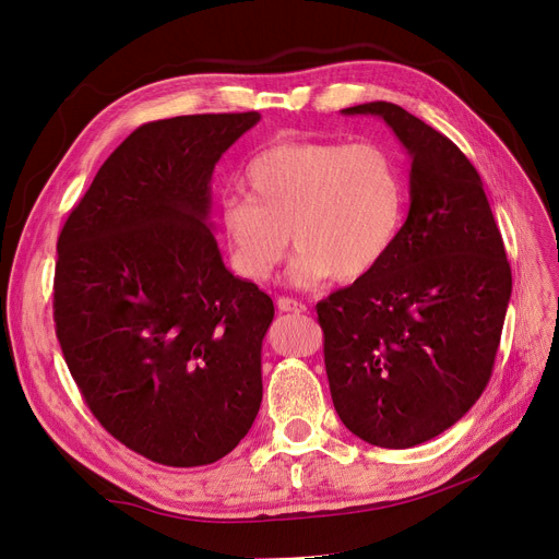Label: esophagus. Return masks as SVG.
I'll use <instances>...</instances> for the list:
<instances>
[{
	"instance_id": "1",
	"label": "esophagus",
	"mask_w": 559,
	"mask_h": 559,
	"mask_svg": "<svg viewBox=\"0 0 559 559\" xmlns=\"http://www.w3.org/2000/svg\"><path fill=\"white\" fill-rule=\"evenodd\" d=\"M276 306H278L281 312H297V314H299V312H306V306H304L301 301L289 299V297H278Z\"/></svg>"
}]
</instances>
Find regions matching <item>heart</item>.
<instances>
[{"label":"heart","instance_id":"heart-1","mask_svg":"<svg viewBox=\"0 0 559 559\" xmlns=\"http://www.w3.org/2000/svg\"><path fill=\"white\" fill-rule=\"evenodd\" d=\"M247 192L219 199V228L233 270L267 281L292 235L295 285L329 274L348 283L390 251L403 217V179L392 154L373 142H278L245 169Z\"/></svg>","mask_w":559,"mask_h":559}]
</instances>
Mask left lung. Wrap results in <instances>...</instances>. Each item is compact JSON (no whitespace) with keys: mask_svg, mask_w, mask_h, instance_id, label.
Wrapping results in <instances>:
<instances>
[{"mask_svg":"<svg viewBox=\"0 0 559 559\" xmlns=\"http://www.w3.org/2000/svg\"><path fill=\"white\" fill-rule=\"evenodd\" d=\"M378 115L403 142L409 213L376 267L317 304L342 424L380 449H409L460 421L485 392L512 272L483 181L457 146L390 102Z\"/></svg>","mask_w":559,"mask_h":559,"instance_id":"8db88e82","label":"left lung"}]
</instances>
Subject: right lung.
<instances>
[{
  "label": "right lung",
  "instance_id": "1",
  "mask_svg": "<svg viewBox=\"0 0 559 559\" xmlns=\"http://www.w3.org/2000/svg\"><path fill=\"white\" fill-rule=\"evenodd\" d=\"M260 115H181L135 129L61 235L53 321L95 419L165 466L228 455L262 401L274 301L233 276L209 224L213 169Z\"/></svg>",
  "mask_w": 559,
  "mask_h": 559
}]
</instances>
